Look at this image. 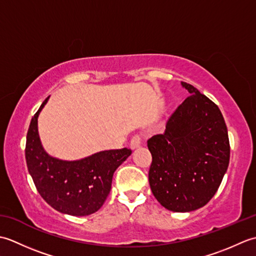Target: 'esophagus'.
<instances>
[{
	"label": "esophagus",
	"instance_id": "34e87169",
	"mask_svg": "<svg viewBox=\"0 0 256 256\" xmlns=\"http://www.w3.org/2000/svg\"><path fill=\"white\" fill-rule=\"evenodd\" d=\"M142 144V138H140V135H134L133 138L131 140V148L135 150L138 148Z\"/></svg>",
	"mask_w": 256,
	"mask_h": 256
}]
</instances>
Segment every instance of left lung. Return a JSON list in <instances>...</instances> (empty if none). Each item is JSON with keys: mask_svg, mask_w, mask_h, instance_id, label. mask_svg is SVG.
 Masks as SVG:
<instances>
[{"mask_svg": "<svg viewBox=\"0 0 256 256\" xmlns=\"http://www.w3.org/2000/svg\"><path fill=\"white\" fill-rule=\"evenodd\" d=\"M189 96L148 140L153 157L148 172L154 197L166 209L190 212L214 197L230 160L228 128L219 108L186 82Z\"/></svg>", "mask_w": 256, "mask_h": 256, "instance_id": "left-lung-1", "label": "left lung"}]
</instances>
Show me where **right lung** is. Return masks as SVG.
Returning a JSON list of instances; mask_svg holds the SVG:
<instances>
[{
  "instance_id": "add662e5",
  "label": "right lung",
  "mask_w": 256,
  "mask_h": 256,
  "mask_svg": "<svg viewBox=\"0 0 256 256\" xmlns=\"http://www.w3.org/2000/svg\"><path fill=\"white\" fill-rule=\"evenodd\" d=\"M48 99L32 118L27 132L25 158L28 172L42 199L55 210L74 216L92 214L104 204L114 172L132 150H102L77 160L50 156L38 134V116Z\"/></svg>"
}]
</instances>
